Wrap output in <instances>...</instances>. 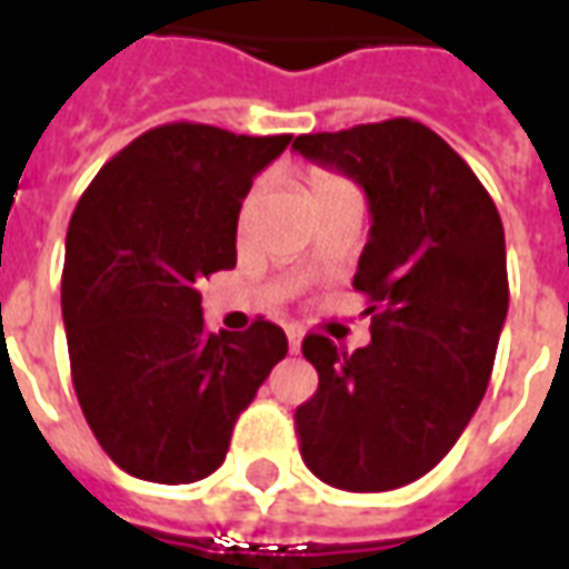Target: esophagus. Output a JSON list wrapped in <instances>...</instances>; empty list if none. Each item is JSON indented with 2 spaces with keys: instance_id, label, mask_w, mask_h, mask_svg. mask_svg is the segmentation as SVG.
Masks as SVG:
<instances>
[{
  "instance_id": "34e87169",
  "label": "esophagus",
  "mask_w": 569,
  "mask_h": 569,
  "mask_svg": "<svg viewBox=\"0 0 569 569\" xmlns=\"http://www.w3.org/2000/svg\"><path fill=\"white\" fill-rule=\"evenodd\" d=\"M286 341H289V353H298V350H301V329L289 326V329H286Z\"/></svg>"
}]
</instances>
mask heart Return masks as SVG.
I'll return each mask as SVG.
<instances>
[{
  "mask_svg": "<svg viewBox=\"0 0 569 569\" xmlns=\"http://www.w3.org/2000/svg\"><path fill=\"white\" fill-rule=\"evenodd\" d=\"M305 182H308V198L310 200L322 198V194H329L332 188L345 186V179H341V176L329 173V170H322V167H313V170H308Z\"/></svg>",
  "mask_w": 569,
  "mask_h": 569,
  "instance_id": "b5f03b06",
  "label": "heart"
}]
</instances>
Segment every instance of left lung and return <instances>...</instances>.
<instances>
[{
  "mask_svg": "<svg viewBox=\"0 0 569 569\" xmlns=\"http://www.w3.org/2000/svg\"><path fill=\"white\" fill-rule=\"evenodd\" d=\"M292 149L353 176L371 210L353 277L371 345L347 353L320 332L301 341L320 387L296 411L298 448L332 488H402L451 451L488 390L509 310L500 212L415 118L305 133Z\"/></svg>",
  "mask_w": 569,
  "mask_h": 569,
  "instance_id": "obj_1",
  "label": "left lung"
}]
</instances>
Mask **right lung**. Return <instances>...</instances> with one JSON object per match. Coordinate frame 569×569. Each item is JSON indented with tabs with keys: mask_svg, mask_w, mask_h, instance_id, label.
I'll list each match as a JSON object with an SVG mask.
<instances>
[{
	"mask_svg": "<svg viewBox=\"0 0 569 569\" xmlns=\"http://www.w3.org/2000/svg\"><path fill=\"white\" fill-rule=\"evenodd\" d=\"M289 142L170 121L106 161L69 219L60 305L72 387L100 448L133 478L216 472L289 350L261 317L247 332H207L198 289L237 264L240 203Z\"/></svg>",
	"mask_w": 569,
	"mask_h": 569,
	"instance_id": "right-lung-1",
	"label": "right lung"
}]
</instances>
